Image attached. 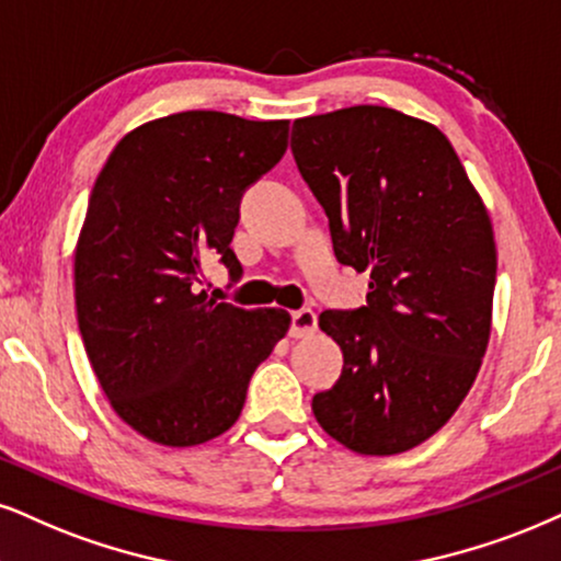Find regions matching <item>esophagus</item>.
<instances>
[{"label": "esophagus", "mask_w": 561, "mask_h": 561, "mask_svg": "<svg viewBox=\"0 0 561 561\" xmlns=\"http://www.w3.org/2000/svg\"><path fill=\"white\" fill-rule=\"evenodd\" d=\"M317 330V314L312 309H299V312H291V337H307Z\"/></svg>", "instance_id": "34e87169"}]
</instances>
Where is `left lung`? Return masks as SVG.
<instances>
[{
  "label": "left lung",
  "instance_id": "left-lung-1",
  "mask_svg": "<svg viewBox=\"0 0 561 561\" xmlns=\"http://www.w3.org/2000/svg\"><path fill=\"white\" fill-rule=\"evenodd\" d=\"M291 153L337 262L371 278L366 307L320 314L343 371L312 411L354 453H405L447 424L479 375L496 280L492 220L447 137L396 108L296 119Z\"/></svg>",
  "mask_w": 561,
  "mask_h": 561
}]
</instances>
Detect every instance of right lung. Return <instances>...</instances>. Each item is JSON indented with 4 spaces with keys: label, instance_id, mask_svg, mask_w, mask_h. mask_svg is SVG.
Returning <instances> with one entry per match:
<instances>
[{
    "label": "right lung",
    "instance_id": "obj_1",
    "mask_svg": "<svg viewBox=\"0 0 561 561\" xmlns=\"http://www.w3.org/2000/svg\"><path fill=\"white\" fill-rule=\"evenodd\" d=\"M286 148L288 122L182 112L124 135L95 179L75 249L80 335L114 411L158 445L237 424L254 369L288 333L283 309L197 294L210 257L241 278V197Z\"/></svg>",
    "mask_w": 561,
    "mask_h": 561
}]
</instances>
